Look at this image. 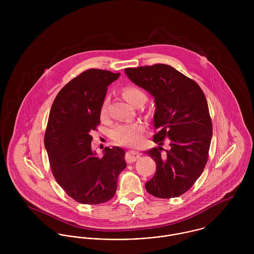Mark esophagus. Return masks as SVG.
<instances>
[{
  "label": "esophagus",
  "instance_id": "obj_1",
  "mask_svg": "<svg viewBox=\"0 0 254 254\" xmlns=\"http://www.w3.org/2000/svg\"><path fill=\"white\" fill-rule=\"evenodd\" d=\"M141 153L137 150H129L126 154V160L130 163V162H134L136 161L138 158H140Z\"/></svg>",
  "mask_w": 254,
  "mask_h": 254
}]
</instances>
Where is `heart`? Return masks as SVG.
Returning a JSON list of instances; mask_svg holds the SVG:
<instances>
[{
  "instance_id": "b5f03b06",
  "label": "heart",
  "mask_w": 254,
  "mask_h": 254,
  "mask_svg": "<svg viewBox=\"0 0 254 254\" xmlns=\"http://www.w3.org/2000/svg\"><path fill=\"white\" fill-rule=\"evenodd\" d=\"M122 95L125 100L133 106L143 105L146 101V94L145 91L137 86H126L122 90ZM101 116L104 118L108 113V101L105 100L102 104ZM145 125L142 122H123L116 124L111 130L112 139L122 145H138L145 133Z\"/></svg>"
}]
</instances>
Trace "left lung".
<instances>
[{
	"mask_svg": "<svg viewBox=\"0 0 254 254\" xmlns=\"http://www.w3.org/2000/svg\"><path fill=\"white\" fill-rule=\"evenodd\" d=\"M129 79L154 98L153 142L145 151L156 163L145 183L148 193L159 198L180 196L201 175L208 159L212 122L200 87L170 65L156 64L125 68ZM169 143L165 150L164 141Z\"/></svg>",
	"mask_w": 254,
	"mask_h": 254,
	"instance_id": "left-lung-1",
	"label": "left lung"
}]
</instances>
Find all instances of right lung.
<instances>
[{"instance_id":"1","label":"right lung","mask_w":254,"mask_h":254,"mask_svg":"<svg viewBox=\"0 0 254 254\" xmlns=\"http://www.w3.org/2000/svg\"><path fill=\"white\" fill-rule=\"evenodd\" d=\"M119 75L96 68L79 74L60 91L50 111L44 143L52 173L64 190L83 204L111 199L126 168L123 148L106 147L99 157L91 147L108 86Z\"/></svg>"}]
</instances>
